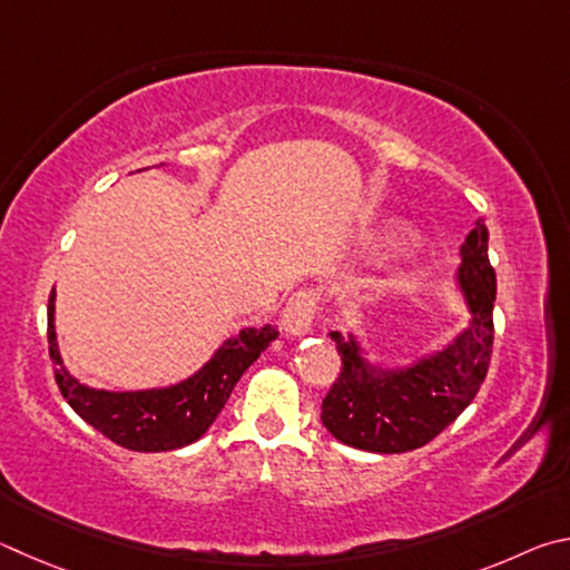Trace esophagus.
Wrapping results in <instances>:
<instances>
[{
	"label": "esophagus",
	"instance_id": "esophagus-1",
	"mask_svg": "<svg viewBox=\"0 0 570 570\" xmlns=\"http://www.w3.org/2000/svg\"><path fill=\"white\" fill-rule=\"evenodd\" d=\"M313 321H315V297L313 293L301 291L287 301L279 325H283V331L291 335H305L311 333Z\"/></svg>",
	"mask_w": 570,
	"mask_h": 570
}]
</instances>
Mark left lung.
Masks as SVG:
<instances>
[{"label": "left lung", "instance_id": "1", "mask_svg": "<svg viewBox=\"0 0 570 570\" xmlns=\"http://www.w3.org/2000/svg\"><path fill=\"white\" fill-rule=\"evenodd\" d=\"M458 285L471 323L455 341L428 357L377 371L351 335L331 333L343 367L323 397L321 421L337 441L371 453H407L431 443L481 391L493 353L495 269L488 259V227L478 219L461 247Z\"/></svg>", "mask_w": 570, "mask_h": 570}]
</instances>
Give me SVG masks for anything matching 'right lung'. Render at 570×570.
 Returning <instances> with one entry per match:
<instances>
[{
	"label": "right lung",
	"mask_w": 570,
	"mask_h": 570,
	"mask_svg": "<svg viewBox=\"0 0 570 570\" xmlns=\"http://www.w3.org/2000/svg\"><path fill=\"white\" fill-rule=\"evenodd\" d=\"M277 337V327H245L205 363L203 371L173 387L109 393L87 387L65 371L55 333V291L47 305V343L55 381L72 411L109 441L137 453H163L195 443L223 411L239 377Z\"/></svg>",
	"instance_id": "1"
}]
</instances>
